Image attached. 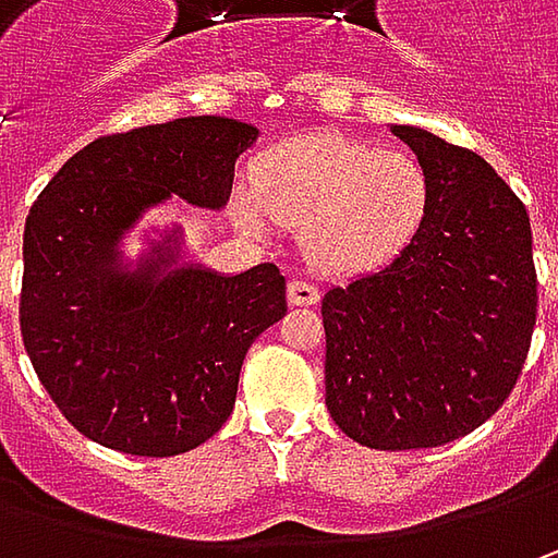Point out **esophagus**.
<instances>
[{
  "label": "esophagus",
  "instance_id": "esophagus-1",
  "mask_svg": "<svg viewBox=\"0 0 558 558\" xmlns=\"http://www.w3.org/2000/svg\"><path fill=\"white\" fill-rule=\"evenodd\" d=\"M319 301V289L307 279H291L289 282V304L294 307H311Z\"/></svg>",
  "mask_w": 558,
  "mask_h": 558
}]
</instances>
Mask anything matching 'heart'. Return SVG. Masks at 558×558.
I'll list each match as a JSON object with an SVG mask.
<instances>
[{
    "label": "heart",
    "mask_w": 558,
    "mask_h": 558,
    "mask_svg": "<svg viewBox=\"0 0 558 558\" xmlns=\"http://www.w3.org/2000/svg\"><path fill=\"white\" fill-rule=\"evenodd\" d=\"M432 207L418 158L341 133H311L264 151L254 185L232 198L239 223L257 235L304 229V254L323 272H366L413 245Z\"/></svg>",
    "instance_id": "1"
}]
</instances>
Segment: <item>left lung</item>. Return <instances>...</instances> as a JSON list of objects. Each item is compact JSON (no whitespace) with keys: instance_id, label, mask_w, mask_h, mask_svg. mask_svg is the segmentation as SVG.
I'll use <instances>...</instances> for the list:
<instances>
[{"instance_id":"8db88e82","label":"left lung","mask_w":558,"mask_h":558,"mask_svg":"<svg viewBox=\"0 0 558 558\" xmlns=\"http://www.w3.org/2000/svg\"><path fill=\"white\" fill-rule=\"evenodd\" d=\"M432 180L413 245L323 298L326 407L373 450L438 447L494 416L537 319L525 204L475 151L391 126Z\"/></svg>"}]
</instances>
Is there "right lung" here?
Masks as SVG:
<instances>
[{"instance_id":"right-lung-1","label":"right lung","mask_w":558,"mask_h":558,"mask_svg":"<svg viewBox=\"0 0 558 558\" xmlns=\"http://www.w3.org/2000/svg\"><path fill=\"white\" fill-rule=\"evenodd\" d=\"M257 126L180 118L101 136L33 202L24 226L21 335L33 369L80 435L133 457H177L217 435L254 338L286 316L272 264L217 272L183 260V229L123 239L173 195L220 210Z\"/></svg>"}]
</instances>
